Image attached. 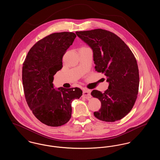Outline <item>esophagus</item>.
<instances>
[{"mask_svg":"<svg viewBox=\"0 0 160 160\" xmlns=\"http://www.w3.org/2000/svg\"><path fill=\"white\" fill-rule=\"evenodd\" d=\"M83 97L84 98L86 99H89L91 98V91L88 89H84L83 91Z\"/></svg>","mask_w":160,"mask_h":160,"instance_id":"obj_1","label":"esophagus"}]
</instances>
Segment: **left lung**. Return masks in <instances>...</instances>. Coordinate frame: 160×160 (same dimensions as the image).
I'll use <instances>...</instances> for the list:
<instances>
[{"instance_id": "1", "label": "left lung", "mask_w": 160, "mask_h": 160, "mask_svg": "<svg viewBox=\"0 0 160 160\" xmlns=\"http://www.w3.org/2000/svg\"><path fill=\"white\" fill-rule=\"evenodd\" d=\"M76 33L92 49L95 71L104 74L109 83L104 93L92 91V97L101 103L94 116L105 122L121 119L131 110L138 92L139 72L134 55L121 38L110 31L97 29Z\"/></svg>"}]
</instances>
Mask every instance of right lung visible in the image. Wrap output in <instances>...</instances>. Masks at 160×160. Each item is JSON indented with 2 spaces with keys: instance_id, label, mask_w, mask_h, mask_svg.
<instances>
[{
  "instance_id": "obj_1",
  "label": "right lung",
  "mask_w": 160,
  "mask_h": 160,
  "mask_svg": "<svg viewBox=\"0 0 160 160\" xmlns=\"http://www.w3.org/2000/svg\"><path fill=\"white\" fill-rule=\"evenodd\" d=\"M76 35L63 32L50 34L33 45L23 62L22 81L26 102L39 121L59 127L71 117V102L79 99L78 88L54 89V75L62 68V58Z\"/></svg>"
}]
</instances>
